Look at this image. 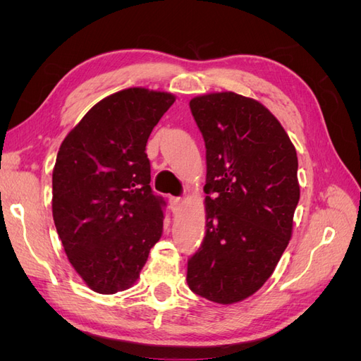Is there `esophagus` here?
<instances>
[{
    "label": "esophagus",
    "instance_id": "34e87169",
    "mask_svg": "<svg viewBox=\"0 0 361 361\" xmlns=\"http://www.w3.org/2000/svg\"><path fill=\"white\" fill-rule=\"evenodd\" d=\"M169 203H170V209H171V212H173V214H176V212H179V209L182 207L183 200H182L180 197H170Z\"/></svg>",
    "mask_w": 361,
    "mask_h": 361
}]
</instances>
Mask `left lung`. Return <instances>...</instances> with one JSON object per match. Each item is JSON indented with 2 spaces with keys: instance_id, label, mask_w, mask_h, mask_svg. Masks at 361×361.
<instances>
[{
  "instance_id": "8db88e82",
  "label": "left lung",
  "mask_w": 361,
  "mask_h": 361,
  "mask_svg": "<svg viewBox=\"0 0 361 361\" xmlns=\"http://www.w3.org/2000/svg\"><path fill=\"white\" fill-rule=\"evenodd\" d=\"M206 147V232L190 289L232 304L259 290L286 250L300 200L297 152L279 120L233 92L190 102Z\"/></svg>"
}]
</instances>
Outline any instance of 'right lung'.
I'll use <instances>...</instances> for the list:
<instances>
[{"label": "right lung", "mask_w": 361, "mask_h": 361, "mask_svg": "<svg viewBox=\"0 0 361 361\" xmlns=\"http://www.w3.org/2000/svg\"><path fill=\"white\" fill-rule=\"evenodd\" d=\"M174 96L146 89L97 102L60 146L52 215L69 262L99 293L129 288L161 238L166 200L150 188L146 143Z\"/></svg>", "instance_id": "right-lung-1"}]
</instances>
